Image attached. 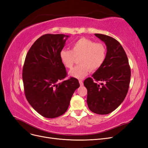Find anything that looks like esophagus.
<instances>
[{
  "instance_id": "1",
  "label": "esophagus",
  "mask_w": 148,
  "mask_h": 148,
  "mask_svg": "<svg viewBox=\"0 0 148 148\" xmlns=\"http://www.w3.org/2000/svg\"><path fill=\"white\" fill-rule=\"evenodd\" d=\"M79 84H80V86H83V81H82V80H81V79H79Z\"/></svg>"
}]
</instances>
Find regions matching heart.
<instances>
[{"mask_svg":"<svg viewBox=\"0 0 148 148\" xmlns=\"http://www.w3.org/2000/svg\"><path fill=\"white\" fill-rule=\"evenodd\" d=\"M60 59L64 65L71 69L79 58V65L75 66L69 71V75L78 79L83 78L89 71L99 70L105 62L107 49L102 42H95L92 40L81 38L71 45V50L63 49L59 53Z\"/></svg>","mask_w":148,"mask_h":148,"instance_id":"b5f03b06","label":"heart"}]
</instances>
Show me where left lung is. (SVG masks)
<instances>
[{
	"label": "left lung",
	"mask_w": 148,
	"mask_h": 148,
	"mask_svg": "<svg viewBox=\"0 0 148 148\" xmlns=\"http://www.w3.org/2000/svg\"><path fill=\"white\" fill-rule=\"evenodd\" d=\"M107 46L105 62L92 78L84 81L88 91L87 104L92 112L108 114L122 104L128 91L131 70L127 56L115 39L102 34H95ZM94 81H102L97 84Z\"/></svg>",
	"instance_id": "8db88e82"
}]
</instances>
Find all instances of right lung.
Segmentation results:
<instances>
[{"mask_svg": "<svg viewBox=\"0 0 148 148\" xmlns=\"http://www.w3.org/2000/svg\"><path fill=\"white\" fill-rule=\"evenodd\" d=\"M69 36L46 34L39 38L26 54L23 68L25 95L33 108L43 117L53 119L64 114L75 91L79 87L77 78L67 75L60 59Z\"/></svg>", "mask_w": 148, "mask_h": 148, "instance_id": "add662e5", "label": "right lung"}]
</instances>
